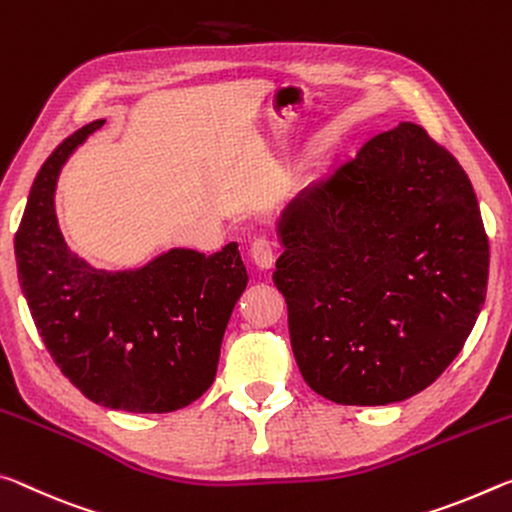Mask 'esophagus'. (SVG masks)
Masks as SVG:
<instances>
[{
	"instance_id": "34e87169",
	"label": "esophagus",
	"mask_w": 512,
	"mask_h": 512,
	"mask_svg": "<svg viewBox=\"0 0 512 512\" xmlns=\"http://www.w3.org/2000/svg\"><path fill=\"white\" fill-rule=\"evenodd\" d=\"M249 256L256 267H261V270H270V267L274 265L272 242L267 238H256L249 247Z\"/></svg>"
}]
</instances>
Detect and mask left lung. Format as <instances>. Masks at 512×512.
<instances>
[{"label": "left lung", "mask_w": 512, "mask_h": 512, "mask_svg": "<svg viewBox=\"0 0 512 512\" xmlns=\"http://www.w3.org/2000/svg\"><path fill=\"white\" fill-rule=\"evenodd\" d=\"M272 274L292 354L342 406L408 399L447 370L488 290L490 245L467 174L401 122L290 201Z\"/></svg>", "instance_id": "1"}]
</instances>
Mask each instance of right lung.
I'll use <instances>...</instances> for the list:
<instances>
[{
  "label": "right lung",
  "mask_w": 512,
  "mask_h": 512,
  "mask_svg": "<svg viewBox=\"0 0 512 512\" xmlns=\"http://www.w3.org/2000/svg\"><path fill=\"white\" fill-rule=\"evenodd\" d=\"M102 124L72 133L40 167L15 233L20 286L49 356L74 388L106 408L170 413L211 388L247 270L238 242L211 256L170 249L129 272L95 270L67 249L56 179Z\"/></svg>",
  "instance_id": "add662e5"
}]
</instances>
